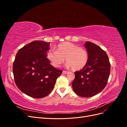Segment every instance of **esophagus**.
Masks as SVG:
<instances>
[{
    "mask_svg": "<svg viewBox=\"0 0 127 127\" xmlns=\"http://www.w3.org/2000/svg\"><path fill=\"white\" fill-rule=\"evenodd\" d=\"M67 73H68V71H63V74H67Z\"/></svg>",
    "mask_w": 127,
    "mask_h": 127,
    "instance_id": "34e87169",
    "label": "esophagus"
}]
</instances>
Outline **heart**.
Masks as SVG:
<instances>
[{
	"label": "heart",
	"instance_id": "b5f03b06",
	"mask_svg": "<svg viewBox=\"0 0 127 127\" xmlns=\"http://www.w3.org/2000/svg\"><path fill=\"white\" fill-rule=\"evenodd\" d=\"M47 58L53 66L59 67L66 59V67L79 70L86 66L88 55L84 49L70 42H63L58 45L56 51L50 50Z\"/></svg>",
	"mask_w": 127,
	"mask_h": 127
}]
</instances>
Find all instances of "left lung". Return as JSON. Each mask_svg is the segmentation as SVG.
Wrapping results in <instances>:
<instances>
[{
	"mask_svg": "<svg viewBox=\"0 0 127 127\" xmlns=\"http://www.w3.org/2000/svg\"><path fill=\"white\" fill-rule=\"evenodd\" d=\"M88 61L82 70L75 72L72 87L80 96L90 97L101 92L106 85L110 73V64L106 53L98 45L86 42Z\"/></svg>",
	"mask_w": 127,
	"mask_h": 127,
	"instance_id": "8db88e82",
	"label": "left lung"
}]
</instances>
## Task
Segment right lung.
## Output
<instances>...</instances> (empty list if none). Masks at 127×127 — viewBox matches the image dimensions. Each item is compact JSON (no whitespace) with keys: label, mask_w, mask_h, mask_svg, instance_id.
Listing matches in <instances>:
<instances>
[{"label":"right lung","mask_w":127,"mask_h":127,"mask_svg":"<svg viewBox=\"0 0 127 127\" xmlns=\"http://www.w3.org/2000/svg\"><path fill=\"white\" fill-rule=\"evenodd\" d=\"M50 44L42 41H32L19 50L13 63L16 86L33 98L48 95L63 72L52 66L47 58Z\"/></svg>","instance_id":"1"}]
</instances>
